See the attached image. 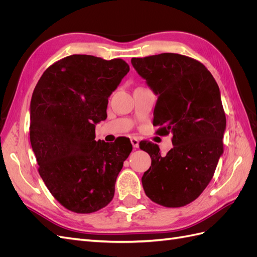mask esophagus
<instances>
[{
  "mask_svg": "<svg viewBox=\"0 0 257 257\" xmlns=\"http://www.w3.org/2000/svg\"><path fill=\"white\" fill-rule=\"evenodd\" d=\"M131 143H132V145H133L134 148H138L139 147V141H138L137 138H135V137H132L131 138Z\"/></svg>",
  "mask_w": 257,
  "mask_h": 257,
  "instance_id": "1",
  "label": "esophagus"
}]
</instances>
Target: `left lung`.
Here are the masks:
<instances>
[{"label":"left lung","mask_w":257,"mask_h":257,"mask_svg":"<svg viewBox=\"0 0 257 257\" xmlns=\"http://www.w3.org/2000/svg\"><path fill=\"white\" fill-rule=\"evenodd\" d=\"M132 65L155 95L153 125L159 135L173 134L174 148L141 143L151 166L142 182L146 195L164 207L195 200L211 181L221 155L226 118L219 85L206 66L178 53L133 58Z\"/></svg>","instance_id":"8db88e82"}]
</instances>
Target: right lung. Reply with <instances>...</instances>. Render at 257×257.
Returning a JSON list of instances; mask_svg holds the SVG:
<instances>
[{
    "label": "right lung",
    "mask_w": 257,
    "mask_h": 257,
    "mask_svg": "<svg viewBox=\"0 0 257 257\" xmlns=\"http://www.w3.org/2000/svg\"><path fill=\"white\" fill-rule=\"evenodd\" d=\"M130 66L121 59L73 54L49 66L30 104V141L52 196L66 209L91 213L114 195L116 177L133 149L130 139L95 141L108 98Z\"/></svg>",
    "instance_id": "add662e5"
}]
</instances>
